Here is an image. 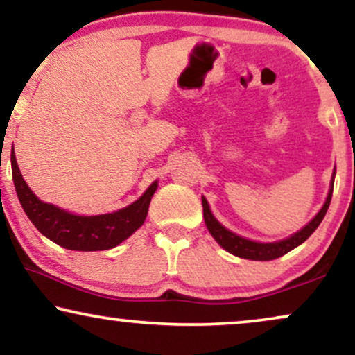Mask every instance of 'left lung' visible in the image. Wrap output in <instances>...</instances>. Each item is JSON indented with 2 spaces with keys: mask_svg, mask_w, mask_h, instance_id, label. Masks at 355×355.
<instances>
[{
  "mask_svg": "<svg viewBox=\"0 0 355 355\" xmlns=\"http://www.w3.org/2000/svg\"><path fill=\"white\" fill-rule=\"evenodd\" d=\"M333 186H334V173H333L331 189H329L328 198H327V202H324L322 210L317 213V216H315L313 220L304 227V230L295 232V234L288 237V239L273 242V244H260V242L244 239V237H241V236L234 234V232L227 231L226 227H223L220 223L215 220V216L211 215L210 207H208V202L205 197H202L203 220H205V225L208 227V231H210V234L215 237L218 244H220L225 250L230 252V254L241 257V259H247V260H275L281 255L288 254L289 250L295 249V247L302 244L304 241H307L310 234L317 230L318 225L322 223V220L328 211L329 202H331V196H333Z\"/></svg>",
  "mask_w": 355,
  "mask_h": 355,
  "instance_id": "1",
  "label": "left lung"
}]
</instances>
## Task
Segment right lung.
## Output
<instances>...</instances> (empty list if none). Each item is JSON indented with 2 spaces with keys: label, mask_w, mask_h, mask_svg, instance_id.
Here are the masks:
<instances>
[{
  "label": "right lung",
  "mask_w": 355,
  "mask_h": 355,
  "mask_svg": "<svg viewBox=\"0 0 355 355\" xmlns=\"http://www.w3.org/2000/svg\"><path fill=\"white\" fill-rule=\"evenodd\" d=\"M11 164L14 187L28 220L43 236L69 250H106L128 239L144 225L150 200L158 187L157 182H153L139 200L119 211L98 216H77L38 200L24 181L14 152L11 153Z\"/></svg>",
  "instance_id": "add662e5"
}]
</instances>
